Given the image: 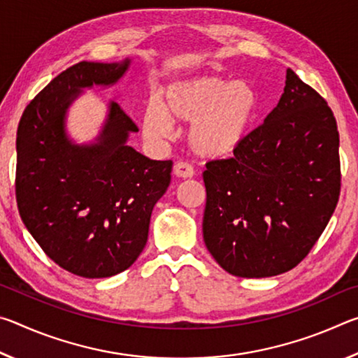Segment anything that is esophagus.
Wrapping results in <instances>:
<instances>
[{
    "label": "esophagus",
    "mask_w": 358,
    "mask_h": 358,
    "mask_svg": "<svg viewBox=\"0 0 358 358\" xmlns=\"http://www.w3.org/2000/svg\"><path fill=\"white\" fill-rule=\"evenodd\" d=\"M173 173L178 178H191L194 177V169L187 162H177L173 167Z\"/></svg>",
    "instance_id": "34e87169"
}]
</instances>
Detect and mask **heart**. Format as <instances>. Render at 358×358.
<instances>
[{
  "label": "heart",
  "mask_w": 358,
  "mask_h": 358,
  "mask_svg": "<svg viewBox=\"0 0 358 358\" xmlns=\"http://www.w3.org/2000/svg\"><path fill=\"white\" fill-rule=\"evenodd\" d=\"M259 99L248 82L196 76L167 85L161 101L143 110V134L164 142L175 134V121L191 123L187 142L194 153L217 159L237 151L250 136Z\"/></svg>",
  "instance_id": "obj_1"
}]
</instances>
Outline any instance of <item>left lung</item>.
<instances>
[{"label": "left lung", "instance_id": "obj_1", "mask_svg": "<svg viewBox=\"0 0 358 358\" xmlns=\"http://www.w3.org/2000/svg\"><path fill=\"white\" fill-rule=\"evenodd\" d=\"M339 134L319 93L286 71L264 124L203 172V241L230 275L268 278L299 265L336 208Z\"/></svg>", "mask_w": 358, "mask_h": 358}]
</instances>
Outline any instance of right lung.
I'll use <instances>...</instances> for the list:
<instances>
[{
  "label": "right lung",
  "instance_id": "add662e5",
  "mask_svg": "<svg viewBox=\"0 0 358 358\" xmlns=\"http://www.w3.org/2000/svg\"><path fill=\"white\" fill-rule=\"evenodd\" d=\"M131 66L82 62L36 96L17 129L15 194L22 221L48 257L82 278L118 275L148 240L151 211L171 185L172 161H155L128 145L137 126L108 102L93 142L66 129L85 88H108Z\"/></svg>",
  "mask_w": 358,
  "mask_h": 358
}]
</instances>
